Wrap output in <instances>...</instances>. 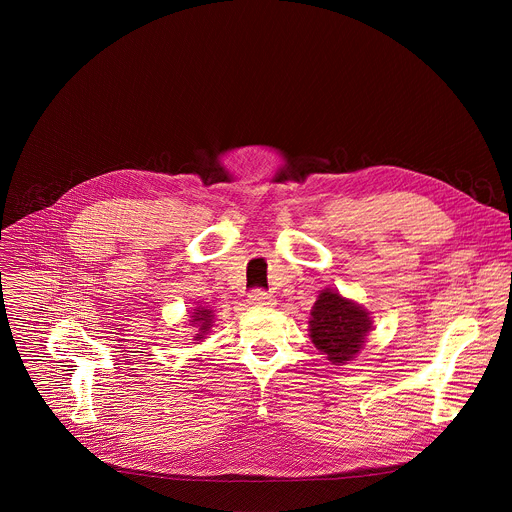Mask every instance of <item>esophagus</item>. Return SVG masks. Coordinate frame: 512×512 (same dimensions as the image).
I'll return each instance as SVG.
<instances>
[{"instance_id": "esophagus-1", "label": "esophagus", "mask_w": 512, "mask_h": 512, "mask_svg": "<svg viewBox=\"0 0 512 512\" xmlns=\"http://www.w3.org/2000/svg\"><path fill=\"white\" fill-rule=\"evenodd\" d=\"M273 296L269 294V291H265V289H253L251 294H249V304L251 306H263V308H269V306H273Z\"/></svg>"}]
</instances>
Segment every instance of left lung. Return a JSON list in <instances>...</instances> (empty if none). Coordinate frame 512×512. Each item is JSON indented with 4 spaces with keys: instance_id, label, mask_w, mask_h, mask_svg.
Returning <instances> with one entry per match:
<instances>
[{
    "instance_id": "obj_1",
    "label": "left lung",
    "mask_w": 512,
    "mask_h": 512,
    "mask_svg": "<svg viewBox=\"0 0 512 512\" xmlns=\"http://www.w3.org/2000/svg\"><path fill=\"white\" fill-rule=\"evenodd\" d=\"M310 338L332 364H346L364 346L373 326L369 312L326 287L310 314Z\"/></svg>"
}]
</instances>
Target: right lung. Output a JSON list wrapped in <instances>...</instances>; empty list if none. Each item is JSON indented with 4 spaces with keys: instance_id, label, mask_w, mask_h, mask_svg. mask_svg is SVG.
<instances>
[{
    "instance_id": "obj_1",
    "label": "right lung",
    "mask_w": 512,
    "mask_h": 512,
    "mask_svg": "<svg viewBox=\"0 0 512 512\" xmlns=\"http://www.w3.org/2000/svg\"><path fill=\"white\" fill-rule=\"evenodd\" d=\"M192 320V324L198 328V332H196V336H194V340H202L204 338V334H208V330H210V326H212V318H214V314H212V310H208V308H196L194 312H192V316H190Z\"/></svg>"
}]
</instances>
